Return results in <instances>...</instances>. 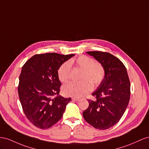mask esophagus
<instances>
[{
    "instance_id": "obj_1",
    "label": "esophagus",
    "mask_w": 149,
    "mask_h": 149,
    "mask_svg": "<svg viewBox=\"0 0 149 149\" xmlns=\"http://www.w3.org/2000/svg\"><path fill=\"white\" fill-rule=\"evenodd\" d=\"M72 99L73 100H75V101H79L80 100V99H79V98H74V97Z\"/></svg>"
}]
</instances>
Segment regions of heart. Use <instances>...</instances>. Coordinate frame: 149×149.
<instances>
[{"instance_id":"heart-1","label":"heart","mask_w":149,"mask_h":149,"mask_svg":"<svg viewBox=\"0 0 149 149\" xmlns=\"http://www.w3.org/2000/svg\"><path fill=\"white\" fill-rule=\"evenodd\" d=\"M75 64L82 69L80 74L81 81L70 82L65 85L62 88L65 96L80 97L91 92L93 87H97L105 77V69L100 63L95 62L94 59L87 56H80L74 60L65 62L59 67L57 75L58 79L62 82L69 80L70 75L71 65Z\"/></svg>"}]
</instances>
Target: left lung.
<instances>
[{"mask_svg":"<svg viewBox=\"0 0 149 149\" xmlns=\"http://www.w3.org/2000/svg\"><path fill=\"white\" fill-rule=\"evenodd\" d=\"M103 65L105 77L92 95L95 100H87L89 105L83 112V117L94 128L105 130L120 120L129 104L130 83L125 65L119 59L108 52L90 51Z\"/></svg>","mask_w":149,"mask_h":149,"instance_id":"8db88e82","label":"left lung"}]
</instances>
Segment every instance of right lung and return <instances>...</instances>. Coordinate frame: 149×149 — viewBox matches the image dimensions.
Masks as SVG:
<instances>
[{"label":"right lung","instance_id":"obj_1","mask_svg":"<svg viewBox=\"0 0 149 149\" xmlns=\"http://www.w3.org/2000/svg\"><path fill=\"white\" fill-rule=\"evenodd\" d=\"M74 54H37L25 63L19 76L18 93L25 116L41 129H49L61 120L71 98L59 95V67Z\"/></svg>","mask_w":149,"mask_h":149}]
</instances>
